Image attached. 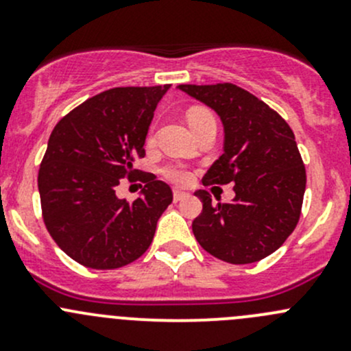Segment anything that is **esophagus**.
<instances>
[{
  "mask_svg": "<svg viewBox=\"0 0 351 351\" xmlns=\"http://www.w3.org/2000/svg\"><path fill=\"white\" fill-rule=\"evenodd\" d=\"M186 197H189V193L183 192V190H178V189L173 190V198H175V202L183 200V198H186Z\"/></svg>",
  "mask_w": 351,
  "mask_h": 351,
  "instance_id": "1",
  "label": "esophagus"
}]
</instances>
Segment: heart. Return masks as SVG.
I'll return each mask as SVG.
<instances>
[{
  "mask_svg": "<svg viewBox=\"0 0 351 351\" xmlns=\"http://www.w3.org/2000/svg\"><path fill=\"white\" fill-rule=\"evenodd\" d=\"M210 117H214V115H212L208 110L195 107V108L189 110V115H186V119H189L190 125H193V123L200 122V120H204V119H210ZM162 175L175 183H186L190 178H192V171H190V169L183 165L165 166V168H162Z\"/></svg>",
  "mask_w": 351,
  "mask_h": 351,
  "instance_id": "heart-1",
  "label": "heart"
}]
</instances>
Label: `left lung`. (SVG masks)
Here are the masks:
<instances>
[{"label":"left lung","instance_id":"left-lung-1","mask_svg":"<svg viewBox=\"0 0 351 351\" xmlns=\"http://www.w3.org/2000/svg\"><path fill=\"white\" fill-rule=\"evenodd\" d=\"M178 88L215 110L224 125V154L202 183L232 182L236 193L232 202L212 204L208 192L198 190L204 207L192 222L195 239L228 263L263 260L285 243L300 217L306 168L295 136L274 108L236 84Z\"/></svg>","mask_w":351,"mask_h":351}]
</instances>
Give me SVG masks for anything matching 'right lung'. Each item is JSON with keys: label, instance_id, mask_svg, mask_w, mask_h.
I'll return each mask as SVG.
<instances>
[{"label": "right lung", "instance_id": "add662e5", "mask_svg": "<svg viewBox=\"0 0 351 351\" xmlns=\"http://www.w3.org/2000/svg\"><path fill=\"white\" fill-rule=\"evenodd\" d=\"M162 86L112 88L71 110L49 137L38 169L42 217L58 246L97 270L125 267L153 243L156 224L173 192L144 175L143 195L117 198L120 178H134L146 156L147 129Z\"/></svg>", "mask_w": 351, "mask_h": 351}]
</instances>
